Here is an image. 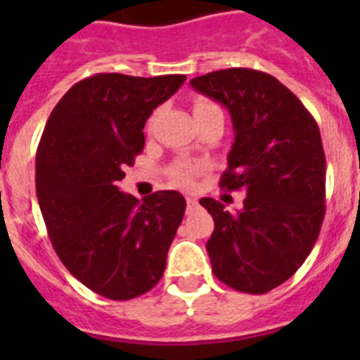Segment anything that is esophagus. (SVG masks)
Wrapping results in <instances>:
<instances>
[{"instance_id":"34e87169","label":"esophagus","mask_w":360,"mask_h":360,"mask_svg":"<svg viewBox=\"0 0 360 360\" xmlns=\"http://www.w3.org/2000/svg\"><path fill=\"white\" fill-rule=\"evenodd\" d=\"M198 207V200L196 198L188 196L186 198V211H194Z\"/></svg>"}]
</instances>
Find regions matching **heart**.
I'll return each mask as SVG.
<instances>
[{"instance_id":"heart-1","label":"heart","mask_w":360,"mask_h":360,"mask_svg":"<svg viewBox=\"0 0 360 360\" xmlns=\"http://www.w3.org/2000/svg\"><path fill=\"white\" fill-rule=\"evenodd\" d=\"M205 106H211V103H205V101H200L196 103L194 106V112L196 110H202ZM203 166L202 164H192V162H179L175 164L174 168L169 169V177L174 179L175 185H181V186H191L194 181H196L198 175L203 174Z\"/></svg>"}]
</instances>
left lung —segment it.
<instances>
[{"label":"left lung","mask_w":360,"mask_h":360,"mask_svg":"<svg viewBox=\"0 0 360 360\" xmlns=\"http://www.w3.org/2000/svg\"><path fill=\"white\" fill-rule=\"evenodd\" d=\"M191 86L230 112L236 141L220 186L246 192L239 211L213 198L200 200L214 220L205 245L211 267L226 285L262 295L295 274L323 224L318 123L284 84L262 70H214L192 78Z\"/></svg>","instance_id":"left-lung-1"}]
</instances>
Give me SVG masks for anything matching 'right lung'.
<instances>
[{
    "label": "right lung",
    "mask_w": 360,
    "mask_h": 360,
    "mask_svg": "<svg viewBox=\"0 0 360 360\" xmlns=\"http://www.w3.org/2000/svg\"><path fill=\"white\" fill-rule=\"evenodd\" d=\"M183 75L103 72L75 84L56 104L37 149V200L59 259L89 290L114 301L158 284L186 202L158 191H120L123 169L143 151L147 117Z\"/></svg>",
    "instance_id": "1"
}]
</instances>
